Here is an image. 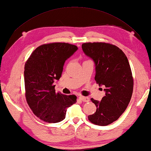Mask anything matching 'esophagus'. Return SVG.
Listing matches in <instances>:
<instances>
[{"label": "esophagus", "mask_w": 151, "mask_h": 151, "mask_svg": "<svg viewBox=\"0 0 151 151\" xmlns=\"http://www.w3.org/2000/svg\"><path fill=\"white\" fill-rule=\"evenodd\" d=\"M79 99H80V100L83 101V102H89V98L88 97H84V96H80L79 97Z\"/></svg>", "instance_id": "esophagus-1"}]
</instances>
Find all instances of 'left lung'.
<instances>
[{"instance_id":"1","label":"left lung","mask_w":151,"mask_h":151,"mask_svg":"<svg viewBox=\"0 0 151 151\" xmlns=\"http://www.w3.org/2000/svg\"><path fill=\"white\" fill-rule=\"evenodd\" d=\"M82 49L94 63L95 81L105 87L102 100L91 98L97 108L88 120L95 125H108L121 116L130 102L133 79L129 63L122 49L109 43H85Z\"/></svg>"}]
</instances>
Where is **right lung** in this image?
<instances>
[{"label": "right lung", "mask_w": 151, "mask_h": 151, "mask_svg": "<svg viewBox=\"0 0 151 151\" xmlns=\"http://www.w3.org/2000/svg\"><path fill=\"white\" fill-rule=\"evenodd\" d=\"M66 43L43 44L33 51L24 67L26 98L35 116L48 123L65 118L67 109L76 102L75 95L55 92L54 82L61 78L65 61L77 51Z\"/></svg>", "instance_id": "1"}]
</instances>
